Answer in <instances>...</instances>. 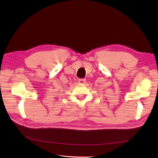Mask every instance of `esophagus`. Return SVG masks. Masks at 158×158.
I'll return each instance as SVG.
<instances>
[{
  "mask_svg": "<svg viewBox=\"0 0 158 158\" xmlns=\"http://www.w3.org/2000/svg\"><path fill=\"white\" fill-rule=\"evenodd\" d=\"M85 81H86V80L85 78H82V79H78V82L79 84H84L85 82Z\"/></svg>",
  "mask_w": 158,
  "mask_h": 158,
  "instance_id": "1",
  "label": "esophagus"
}]
</instances>
